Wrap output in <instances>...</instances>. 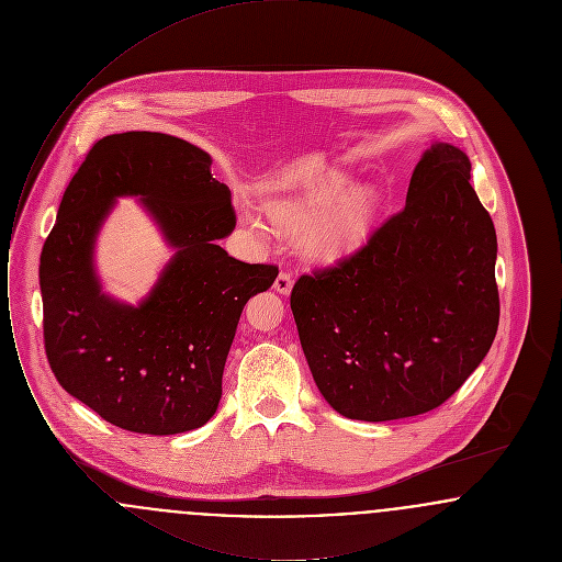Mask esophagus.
I'll use <instances>...</instances> for the list:
<instances>
[{"label": "esophagus", "mask_w": 562, "mask_h": 562, "mask_svg": "<svg viewBox=\"0 0 562 562\" xmlns=\"http://www.w3.org/2000/svg\"><path fill=\"white\" fill-rule=\"evenodd\" d=\"M293 276L289 271H280L278 278L273 280V291L280 294H289L293 291Z\"/></svg>", "instance_id": "34e87169"}]
</instances>
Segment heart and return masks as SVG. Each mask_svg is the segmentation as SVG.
I'll use <instances>...</instances> for the list:
<instances>
[{
  "mask_svg": "<svg viewBox=\"0 0 562 562\" xmlns=\"http://www.w3.org/2000/svg\"><path fill=\"white\" fill-rule=\"evenodd\" d=\"M344 191L341 179H321L303 189L299 195L276 200L269 204L273 223L284 232H299L316 215L326 211ZM376 214V193L371 188H358L344 195L328 213L307 229L305 248L324 261L339 259L367 240Z\"/></svg>",
  "mask_w": 562,
  "mask_h": 562,
  "instance_id": "heart-1",
  "label": "heart"
}]
</instances>
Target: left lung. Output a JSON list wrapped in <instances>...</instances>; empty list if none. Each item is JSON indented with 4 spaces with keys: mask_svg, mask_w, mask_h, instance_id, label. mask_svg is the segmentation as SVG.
I'll return each instance as SVG.
<instances>
[{
    "mask_svg": "<svg viewBox=\"0 0 562 562\" xmlns=\"http://www.w3.org/2000/svg\"><path fill=\"white\" fill-rule=\"evenodd\" d=\"M470 170L461 149L434 143L401 213L337 266L294 282L301 348L324 401L344 417L428 413L491 349L499 324L497 236Z\"/></svg>",
    "mask_w": 562,
    "mask_h": 562,
    "instance_id": "1",
    "label": "left lung"
}]
</instances>
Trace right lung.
Masks as SVG:
<instances>
[{"label": "right lung", "instance_id": "obj_1", "mask_svg": "<svg viewBox=\"0 0 562 562\" xmlns=\"http://www.w3.org/2000/svg\"><path fill=\"white\" fill-rule=\"evenodd\" d=\"M211 156L161 133L97 140L63 193L40 257L44 348L56 381L117 428L168 436L202 428L221 401L241 310L278 268L244 263L216 240L236 227ZM122 194H138L178 248L136 308L100 293L91 250Z\"/></svg>", "mask_w": 562, "mask_h": 562}]
</instances>
